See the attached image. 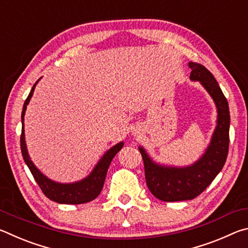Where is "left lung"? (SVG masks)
Wrapping results in <instances>:
<instances>
[{
  "instance_id": "obj_1",
  "label": "left lung",
  "mask_w": 248,
  "mask_h": 248,
  "mask_svg": "<svg viewBox=\"0 0 248 248\" xmlns=\"http://www.w3.org/2000/svg\"><path fill=\"white\" fill-rule=\"evenodd\" d=\"M188 65L191 69V81L200 82L216 104L217 111V125L202 156L194 164L188 166L158 164L150 157L143 146H139L144 163L148 188L154 197L166 202L191 200L199 196L223 169L228 157L230 142L228 100L209 70L195 62H189Z\"/></svg>"
}]
</instances>
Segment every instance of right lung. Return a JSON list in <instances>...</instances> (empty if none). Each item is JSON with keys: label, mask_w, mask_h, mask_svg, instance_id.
<instances>
[{"label": "right lung", "mask_w": 248, "mask_h": 248, "mask_svg": "<svg viewBox=\"0 0 248 248\" xmlns=\"http://www.w3.org/2000/svg\"><path fill=\"white\" fill-rule=\"evenodd\" d=\"M40 79V78H39ZM39 79L33 84L32 89L29 93L28 97L26 98L23 106L22 111V136H20V149H22V154L24 161L28 166L29 170L31 171L33 178L39 185L41 190L46 197H48L50 200L56 201L58 203L64 204H81L86 203L90 201L97 198V196L100 194L103 189L105 178H106L108 167L110 165L112 158L115 155L123 149L124 142L121 141L116 145L111 146L102 157H100L97 164L95 165L93 170L91 171L89 176L83 178L78 182L74 183H58L54 180L48 178L47 176L44 175L41 171L37 169L36 165L33 164L32 161L29 157L26 141H25V130H24V116L26 111L27 105L31 102V98L35 91V87Z\"/></svg>", "instance_id": "right-lung-1"}]
</instances>
